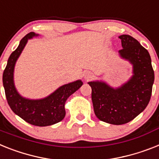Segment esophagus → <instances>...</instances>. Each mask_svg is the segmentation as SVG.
<instances>
[{"label": "esophagus", "mask_w": 159, "mask_h": 159, "mask_svg": "<svg viewBox=\"0 0 159 159\" xmlns=\"http://www.w3.org/2000/svg\"><path fill=\"white\" fill-rule=\"evenodd\" d=\"M92 77H93V73H90V72H86V73H85V74H84V78H85L86 81L91 79Z\"/></svg>", "instance_id": "34e87169"}]
</instances>
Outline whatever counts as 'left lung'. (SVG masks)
Listing matches in <instances>:
<instances>
[{
    "label": "left lung",
    "mask_w": 159,
    "mask_h": 159,
    "mask_svg": "<svg viewBox=\"0 0 159 159\" xmlns=\"http://www.w3.org/2000/svg\"><path fill=\"white\" fill-rule=\"evenodd\" d=\"M123 58L133 65V76L119 89L103 82H90L94 114L100 120L111 125H124L143 111L150 102L154 81V72L148 51L129 34L119 36Z\"/></svg>",
    "instance_id": "8db88e82"
}]
</instances>
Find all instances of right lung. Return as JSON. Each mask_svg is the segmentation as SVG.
I'll return each mask as SVG.
<instances>
[{"instance_id":"right-lung-1","label":"right lung","mask_w":159,"mask_h":159,"mask_svg":"<svg viewBox=\"0 0 159 159\" xmlns=\"http://www.w3.org/2000/svg\"><path fill=\"white\" fill-rule=\"evenodd\" d=\"M30 32L21 39L18 47L11 53L3 73V86L8 104L12 111L22 120L35 126H48L60 122L65 116V103L69 96L82 86V81L66 84L45 98L30 100L22 98L14 85V69L16 61L22 52L29 39L35 36Z\"/></svg>"}]
</instances>
